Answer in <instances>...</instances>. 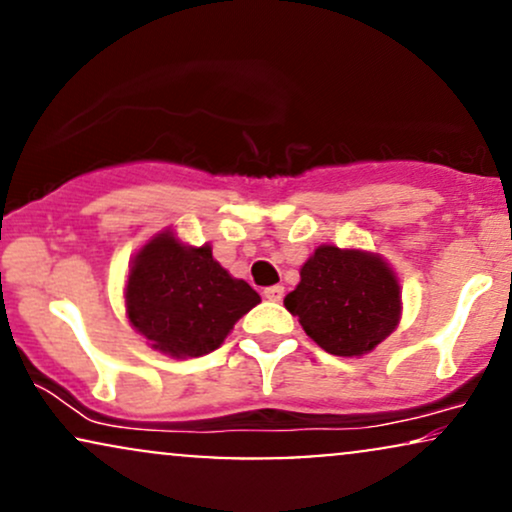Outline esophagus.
I'll return each instance as SVG.
<instances>
[{
    "label": "esophagus",
    "instance_id": "1",
    "mask_svg": "<svg viewBox=\"0 0 512 512\" xmlns=\"http://www.w3.org/2000/svg\"><path fill=\"white\" fill-rule=\"evenodd\" d=\"M264 298H267V301H274V303H279L281 298H284V286H267V289H264Z\"/></svg>",
    "mask_w": 512,
    "mask_h": 512
}]
</instances>
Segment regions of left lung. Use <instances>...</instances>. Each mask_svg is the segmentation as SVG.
Returning <instances> with one entry per match:
<instances>
[{"instance_id":"1","label":"left lung","mask_w":512,"mask_h":512,"mask_svg":"<svg viewBox=\"0 0 512 512\" xmlns=\"http://www.w3.org/2000/svg\"><path fill=\"white\" fill-rule=\"evenodd\" d=\"M284 305L327 354L363 356L395 332L402 291L380 255L320 245Z\"/></svg>"}]
</instances>
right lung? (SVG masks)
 <instances>
[{
    "label": "right lung",
    "mask_w": 512,
    "mask_h": 512,
    "mask_svg": "<svg viewBox=\"0 0 512 512\" xmlns=\"http://www.w3.org/2000/svg\"><path fill=\"white\" fill-rule=\"evenodd\" d=\"M260 303L248 281L233 279L211 255L173 231L158 233L134 255L125 286L127 317L151 349L197 358L219 349L233 325Z\"/></svg>",
    "instance_id": "add662e5"
}]
</instances>
